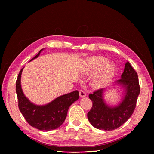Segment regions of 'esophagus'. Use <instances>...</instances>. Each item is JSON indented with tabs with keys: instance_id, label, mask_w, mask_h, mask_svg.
<instances>
[{
	"instance_id": "1",
	"label": "esophagus",
	"mask_w": 154,
	"mask_h": 154,
	"mask_svg": "<svg viewBox=\"0 0 154 154\" xmlns=\"http://www.w3.org/2000/svg\"><path fill=\"white\" fill-rule=\"evenodd\" d=\"M79 94H80V97H85L86 96V93L84 91L81 90L79 92Z\"/></svg>"
}]
</instances>
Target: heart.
Masks as SVG:
<instances>
[{
  "label": "heart",
  "mask_w": 154,
  "mask_h": 154,
  "mask_svg": "<svg viewBox=\"0 0 154 154\" xmlns=\"http://www.w3.org/2000/svg\"><path fill=\"white\" fill-rule=\"evenodd\" d=\"M81 71L85 75L90 76L95 73L91 81V87L95 90H99L108 85L112 80L116 68L114 65L109 63L106 57L101 55L92 56L85 60Z\"/></svg>",
  "instance_id": "b5f03b06"
}]
</instances>
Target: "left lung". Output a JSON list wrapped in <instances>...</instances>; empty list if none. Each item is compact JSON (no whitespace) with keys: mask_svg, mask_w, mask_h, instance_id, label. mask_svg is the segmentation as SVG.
Wrapping results in <instances>:
<instances>
[{"mask_svg":"<svg viewBox=\"0 0 154 154\" xmlns=\"http://www.w3.org/2000/svg\"><path fill=\"white\" fill-rule=\"evenodd\" d=\"M121 86L123 97L116 106H110L104 99L105 88H101L89 94L92 106L87 114V118L93 127L103 130H113L121 127L130 118L136 108L137 97L140 92L138 76L131 65L127 62L120 80L115 82Z\"/></svg>","mask_w":154,"mask_h":154,"instance_id":"left-lung-1","label":"left lung"}]
</instances>
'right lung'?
<instances>
[{
  "label": "right lung",
  "instance_id": "1",
  "mask_svg": "<svg viewBox=\"0 0 154 154\" xmlns=\"http://www.w3.org/2000/svg\"><path fill=\"white\" fill-rule=\"evenodd\" d=\"M44 49L40 50L39 53L30 62L38 58ZM23 69L18 74L16 82V92L20 111L27 122L32 127L45 131L57 129L64 122L69 106L78 100V91H74L60 96L48 104L36 105L27 98L22 89L21 75Z\"/></svg>",
  "mask_w": 154,
  "mask_h": 154
}]
</instances>
